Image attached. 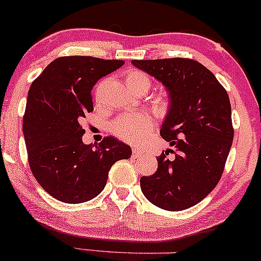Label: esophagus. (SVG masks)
Masks as SVG:
<instances>
[{
    "mask_svg": "<svg viewBox=\"0 0 261 261\" xmlns=\"http://www.w3.org/2000/svg\"><path fill=\"white\" fill-rule=\"evenodd\" d=\"M141 154H142V152H141V149H139V148H134V149H133V155H134L135 158L140 157Z\"/></svg>",
    "mask_w": 261,
    "mask_h": 261,
    "instance_id": "34e87169",
    "label": "esophagus"
}]
</instances>
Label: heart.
Returning <instances> with one entry per match:
<instances>
[{
    "label": "heart",
    "instance_id": "heart-1",
    "mask_svg": "<svg viewBox=\"0 0 261 261\" xmlns=\"http://www.w3.org/2000/svg\"><path fill=\"white\" fill-rule=\"evenodd\" d=\"M125 83L135 93H146L151 87V79L140 70H128L125 73ZM157 110H166L167 101L163 97L153 100ZM151 127V120L145 113H128L114 121L112 130L120 139L127 142H139Z\"/></svg>",
    "mask_w": 261,
    "mask_h": 261
}]
</instances>
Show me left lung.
<instances>
[{
  "label": "left lung",
  "instance_id": "8db88e82",
  "mask_svg": "<svg viewBox=\"0 0 261 261\" xmlns=\"http://www.w3.org/2000/svg\"><path fill=\"white\" fill-rule=\"evenodd\" d=\"M131 62L160 81L170 99L160 133L173 149L157 158L153 175L140 179L141 190L163 210L191 207L214 190L223 173L233 141L228 94L211 71L191 59Z\"/></svg>",
  "mask_w": 261,
  "mask_h": 261
}]
</instances>
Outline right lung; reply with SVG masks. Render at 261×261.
<instances>
[{
    "label": "right lung",
    "instance_id": "1",
    "mask_svg": "<svg viewBox=\"0 0 261 261\" xmlns=\"http://www.w3.org/2000/svg\"><path fill=\"white\" fill-rule=\"evenodd\" d=\"M122 65V60L92 56L59 58L29 88L23 118L29 166L40 187L59 201L94 199L113 164L131 157L130 146L112 136L99 145H85L81 125L93 112V87Z\"/></svg>",
    "mask_w": 261,
    "mask_h": 261
}]
</instances>
